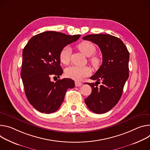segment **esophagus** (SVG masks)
Masks as SVG:
<instances>
[{
	"instance_id": "34e87169",
	"label": "esophagus",
	"mask_w": 150,
	"mask_h": 150,
	"mask_svg": "<svg viewBox=\"0 0 150 150\" xmlns=\"http://www.w3.org/2000/svg\"><path fill=\"white\" fill-rule=\"evenodd\" d=\"M82 85V83L81 82H80V81H75V86H80Z\"/></svg>"
}]
</instances>
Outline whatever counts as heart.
Instances as JSON below:
<instances>
[{
    "label": "heart",
    "mask_w": 150,
    "mask_h": 150,
    "mask_svg": "<svg viewBox=\"0 0 150 150\" xmlns=\"http://www.w3.org/2000/svg\"><path fill=\"white\" fill-rule=\"evenodd\" d=\"M77 47L83 54L88 57L92 56L96 52L95 46L89 41H83L80 42L77 45ZM70 47L69 46L64 47L61 50L59 54L60 62L65 65L68 64L70 60ZM89 61L95 69L98 68L101 63V58L97 56L92 57ZM91 73V70L87 66H71L67 68L65 70V74L66 77L76 81H80L82 80L83 78L89 76Z\"/></svg>",
    "instance_id": "1"
}]
</instances>
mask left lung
Instances as JSON below:
<instances>
[{
  "label": "left lung",
  "instance_id": "1",
  "mask_svg": "<svg viewBox=\"0 0 150 150\" xmlns=\"http://www.w3.org/2000/svg\"><path fill=\"white\" fill-rule=\"evenodd\" d=\"M83 39L97 45L103 54L102 65L90 78L96 80V83H88L92 89L85 102L92 112L105 113L117 104L122 96L129 77V53L119 38L110 35H89ZM99 81L103 84L98 87Z\"/></svg>",
  "mask_w": 150,
  "mask_h": 150
}]
</instances>
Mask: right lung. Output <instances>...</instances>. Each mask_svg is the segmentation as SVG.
<instances>
[{
    "label": "right lung",
    "mask_w": 150,
    "mask_h": 150,
    "mask_svg": "<svg viewBox=\"0 0 150 150\" xmlns=\"http://www.w3.org/2000/svg\"><path fill=\"white\" fill-rule=\"evenodd\" d=\"M80 36L45 31L32 37L24 47L21 76L28 101L39 111L55 112L67 89L74 87V81L70 79L54 82L51 77L59 78L63 73L59 58L61 50Z\"/></svg>",
    "instance_id": "1"
}]
</instances>
